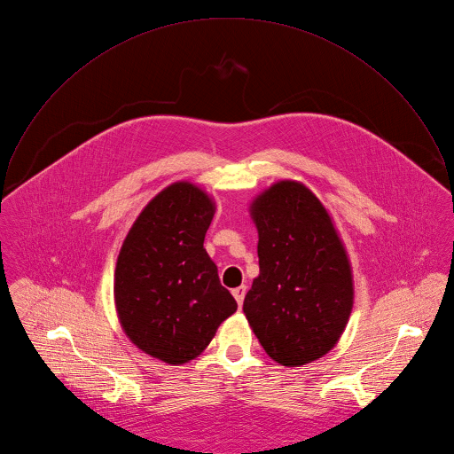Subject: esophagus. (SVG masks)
<instances>
[{
    "label": "esophagus",
    "instance_id": "34e87169",
    "mask_svg": "<svg viewBox=\"0 0 454 454\" xmlns=\"http://www.w3.org/2000/svg\"><path fill=\"white\" fill-rule=\"evenodd\" d=\"M232 294H234V298H236L238 305L241 307V305H243V300H245V294H247V286H239V287H236V289L232 291Z\"/></svg>",
    "mask_w": 454,
    "mask_h": 454
}]
</instances>
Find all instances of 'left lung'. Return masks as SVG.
Returning a JSON list of instances; mask_svg holds the SVG:
<instances>
[{
  "label": "left lung",
  "mask_w": 454,
  "mask_h": 454,
  "mask_svg": "<svg viewBox=\"0 0 454 454\" xmlns=\"http://www.w3.org/2000/svg\"><path fill=\"white\" fill-rule=\"evenodd\" d=\"M252 216L259 231V277L243 312L275 362L309 364L335 346L353 307L344 247L317 197L294 181L259 195Z\"/></svg>",
  "instance_id": "8db88e82"
}]
</instances>
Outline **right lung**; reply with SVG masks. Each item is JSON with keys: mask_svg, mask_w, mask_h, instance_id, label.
Here are the masks:
<instances>
[{"mask_svg": "<svg viewBox=\"0 0 454 454\" xmlns=\"http://www.w3.org/2000/svg\"><path fill=\"white\" fill-rule=\"evenodd\" d=\"M213 215L215 204L202 190L170 184L140 213L117 259L122 328L142 351L167 364L200 355L238 309L204 248Z\"/></svg>", "mask_w": 454, "mask_h": 454, "instance_id": "right-lung-1", "label": "right lung"}]
</instances>
